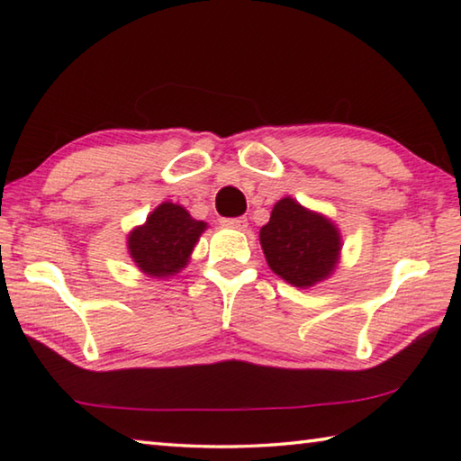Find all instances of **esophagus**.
<instances>
[{
  "label": "esophagus",
  "mask_w": 461,
  "mask_h": 461,
  "mask_svg": "<svg viewBox=\"0 0 461 461\" xmlns=\"http://www.w3.org/2000/svg\"><path fill=\"white\" fill-rule=\"evenodd\" d=\"M221 225L223 228H231V230H246L248 220L246 217H223Z\"/></svg>",
  "instance_id": "34e87169"
}]
</instances>
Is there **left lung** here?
<instances>
[{"instance_id": "obj_1", "label": "left lung", "mask_w": 461, "mask_h": 461, "mask_svg": "<svg viewBox=\"0 0 461 461\" xmlns=\"http://www.w3.org/2000/svg\"><path fill=\"white\" fill-rule=\"evenodd\" d=\"M260 246L275 275L296 288H311L333 275L343 244L330 217L283 197L262 225Z\"/></svg>"}]
</instances>
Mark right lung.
I'll list each match as a JSON object with an SVG mask.
<instances>
[{"label":"right lung","mask_w":461,"mask_h":461,"mask_svg":"<svg viewBox=\"0 0 461 461\" xmlns=\"http://www.w3.org/2000/svg\"><path fill=\"white\" fill-rule=\"evenodd\" d=\"M205 230L207 223L194 220L183 205L162 201L128 233V254L142 275L167 280L189 264Z\"/></svg>","instance_id":"right-lung-1"}]
</instances>
